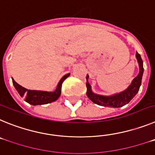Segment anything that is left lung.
<instances>
[{
  "instance_id": "left-lung-1",
  "label": "left lung",
  "mask_w": 155,
  "mask_h": 155,
  "mask_svg": "<svg viewBox=\"0 0 155 155\" xmlns=\"http://www.w3.org/2000/svg\"><path fill=\"white\" fill-rule=\"evenodd\" d=\"M136 57L137 59V62L139 64L140 71L137 76L133 80L131 84L128 87L127 90L120 94H116L112 96H102L99 94H94L91 91V86L87 81L88 75L86 76V87H87V96L88 97L91 101H92L94 104L105 106V107H113L120 108L127 105V103L130 102V100L134 98L138 92L140 86L141 84L142 76L143 73V61H142L140 55L138 53H136Z\"/></svg>"
}]
</instances>
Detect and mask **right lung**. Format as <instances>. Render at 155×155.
Returning a JSON list of instances; mask_svg holds the SVG:
<instances>
[{"label": "right lung", "mask_w": 155, "mask_h": 155, "mask_svg": "<svg viewBox=\"0 0 155 155\" xmlns=\"http://www.w3.org/2000/svg\"><path fill=\"white\" fill-rule=\"evenodd\" d=\"M69 75L70 74H68L64 75L63 77L58 83L57 88L53 92L28 90L18 84L15 80H12V82H13V84L15 87V89L17 90L18 94H20V96L24 97V99L25 102L32 105H44V104L55 102L56 100L60 97L61 94V87H62L63 82Z\"/></svg>", "instance_id": "right-lung-1"}]
</instances>
